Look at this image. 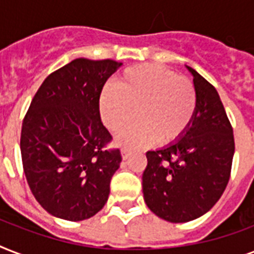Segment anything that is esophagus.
Masks as SVG:
<instances>
[{"instance_id": "esophagus-1", "label": "esophagus", "mask_w": 254, "mask_h": 254, "mask_svg": "<svg viewBox=\"0 0 254 254\" xmlns=\"http://www.w3.org/2000/svg\"><path fill=\"white\" fill-rule=\"evenodd\" d=\"M130 154H131L130 147H123V149H121V155H123L124 159L129 158V157H130Z\"/></svg>"}]
</instances>
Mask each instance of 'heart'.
<instances>
[{"label": "heart", "instance_id": "b5f03b06", "mask_svg": "<svg viewBox=\"0 0 254 254\" xmlns=\"http://www.w3.org/2000/svg\"><path fill=\"white\" fill-rule=\"evenodd\" d=\"M115 88L104 89L99 109L103 123L112 131H120L123 143L143 145L157 137L170 143L181 138L192 123L197 95L192 81L178 76L159 64L129 67L115 80Z\"/></svg>", "mask_w": 254, "mask_h": 254}]
</instances>
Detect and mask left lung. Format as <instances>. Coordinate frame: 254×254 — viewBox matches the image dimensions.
Returning a JSON list of instances; mask_svg holds the SVG:
<instances>
[{"label":"left lung","instance_id":"obj_1","mask_svg":"<svg viewBox=\"0 0 254 254\" xmlns=\"http://www.w3.org/2000/svg\"><path fill=\"white\" fill-rule=\"evenodd\" d=\"M197 105L193 120L175 143L147 151L143 197L151 212L186 223L208 212L228 185L235 137L220 96L191 67Z\"/></svg>","mask_w":254,"mask_h":254}]
</instances>
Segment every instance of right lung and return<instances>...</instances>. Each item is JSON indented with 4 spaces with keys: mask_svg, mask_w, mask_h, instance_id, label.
Listing matches in <instances>:
<instances>
[{
    "mask_svg": "<svg viewBox=\"0 0 254 254\" xmlns=\"http://www.w3.org/2000/svg\"><path fill=\"white\" fill-rule=\"evenodd\" d=\"M123 63L75 59L46 77L22 123L21 155L31 192L49 213L69 221L103 208L111 179L123 161L109 147L100 117L108 77Z\"/></svg>",
    "mask_w": 254,
    "mask_h": 254,
    "instance_id": "add662e5",
    "label": "right lung"
}]
</instances>
